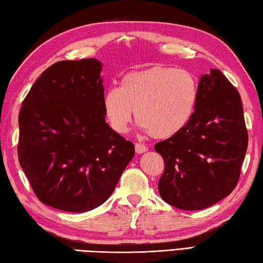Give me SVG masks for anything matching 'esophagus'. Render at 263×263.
<instances>
[{
	"label": "esophagus",
	"instance_id": "esophagus-1",
	"mask_svg": "<svg viewBox=\"0 0 263 263\" xmlns=\"http://www.w3.org/2000/svg\"><path fill=\"white\" fill-rule=\"evenodd\" d=\"M148 150V148L146 146H143V144L141 143H137L136 144V153L138 155H141V154H144Z\"/></svg>",
	"mask_w": 263,
	"mask_h": 263
}]
</instances>
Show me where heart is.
I'll return each instance as SVG.
<instances>
[{"instance_id":"heart-1","label":"heart","mask_w":263,"mask_h":263,"mask_svg":"<svg viewBox=\"0 0 263 263\" xmlns=\"http://www.w3.org/2000/svg\"><path fill=\"white\" fill-rule=\"evenodd\" d=\"M199 83L187 70L156 65L130 72L119 88L104 92L103 109L109 126L125 133L133 110L139 127L155 139H168L185 127L195 111Z\"/></svg>"}]
</instances>
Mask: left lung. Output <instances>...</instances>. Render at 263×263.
<instances>
[{
	"label": "left lung",
	"mask_w": 263,
	"mask_h": 263,
	"mask_svg": "<svg viewBox=\"0 0 263 263\" xmlns=\"http://www.w3.org/2000/svg\"><path fill=\"white\" fill-rule=\"evenodd\" d=\"M248 149L241 96L218 69L199 80V99L189 124L155 144L165 161L161 199L182 210H201L235 189Z\"/></svg>",
	"instance_id": "obj_1"
}]
</instances>
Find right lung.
I'll list each match as a JSON object with an SVG mask.
<instances>
[{
  "label": "right lung",
  "mask_w": 263,
  "mask_h": 263,
  "mask_svg": "<svg viewBox=\"0 0 263 263\" xmlns=\"http://www.w3.org/2000/svg\"><path fill=\"white\" fill-rule=\"evenodd\" d=\"M103 63L61 61L33 83L19 113L18 157L44 204L86 212L107 200L135 146L105 121Z\"/></svg>",
  "instance_id": "1"
}]
</instances>
